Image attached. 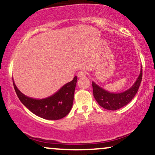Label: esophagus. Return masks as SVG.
<instances>
[{
    "mask_svg": "<svg viewBox=\"0 0 155 155\" xmlns=\"http://www.w3.org/2000/svg\"><path fill=\"white\" fill-rule=\"evenodd\" d=\"M77 76H78V77H79V78L84 77V76H86V73H85L84 71H80L78 72Z\"/></svg>",
    "mask_w": 155,
    "mask_h": 155,
    "instance_id": "1",
    "label": "esophagus"
}]
</instances>
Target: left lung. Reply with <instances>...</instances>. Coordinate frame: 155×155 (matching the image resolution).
I'll list each match as a JSON object with an SVG mask.
<instances>
[{"label": "left lung", "instance_id": "obj_1", "mask_svg": "<svg viewBox=\"0 0 155 155\" xmlns=\"http://www.w3.org/2000/svg\"><path fill=\"white\" fill-rule=\"evenodd\" d=\"M142 79V68L140 74L134 84L129 90L121 93H111L92 82L93 95L96 101L105 109L115 111L129 104L136 95Z\"/></svg>", "mask_w": 155, "mask_h": 155}]
</instances>
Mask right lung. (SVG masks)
Here are the masks:
<instances>
[{
    "mask_svg": "<svg viewBox=\"0 0 155 155\" xmlns=\"http://www.w3.org/2000/svg\"><path fill=\"white\" fill-rule=\"evenodd\" d=\"M76 82L75 76L54 95L41 100L27 97L17 89L14 81L13 84L19 101L32 113L46 120H57L65 117L71 109Z\"/></svg>",
    "mask_w": 155,
    "mask_h": 155,
    "instance_id": "add662e5",
    "label": "right lung"
}]
</instances>
